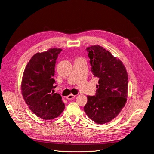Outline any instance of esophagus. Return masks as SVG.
I'll return each mask as SVG.
<instances>
[{
	"label": "esophagus",
	"mask_w": 154,
	"mask_h": 154,
	"mask_svg": "<svg viewBox=\"0 0 154 154\" xmlns=\"http://www.w3.org/2000/svg\"><path fill=\"white\" fill-rule=\"evenodd\" d=\"M75 96V95H74V94H70L69 95L67 96L66 97V98L68 100H71V99H72Z\"/></svg>",
	"instance_id": "1"
}]
</instances>
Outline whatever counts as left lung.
Here are the masks:
<instances>
[{"label":"left lung","instance_id":"obj_1","mask_svg":"<svg viewBox=\"0 0 154 154\" xmlns=\"http://www.w3.org/2000/svg\"><path fill=\"white\" fill-rule=\"evenodd\" d=\"M91 71L99 79L96 94L88 96L84 106L86 115L95 123L103 124L117 116L127 101L128 75L123 62L103 48H86Z\"/></svg>","mask_w":154,"mask_h":154}]
</instances>
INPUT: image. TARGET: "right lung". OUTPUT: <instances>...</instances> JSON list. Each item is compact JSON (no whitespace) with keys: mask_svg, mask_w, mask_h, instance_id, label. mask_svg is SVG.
<instances>
[{"mask_svg":"<svg viewBox=\"0 0 154 154\" xmlns=\"http://www.w3.org/2000/svg\"><path fill=\"white\" fill-rule=\"evenodd\" d=\"M61 51V49L53 48L35 54L23 73V98L31 111L44 120L57 118L65 109L61 95L54 92L57 87L54 78L55 66Z\"/></svg>","mask_w":154,"mask_h":154,"instance_id":"right-lung-1","label":"right lung"}]
</instances>
